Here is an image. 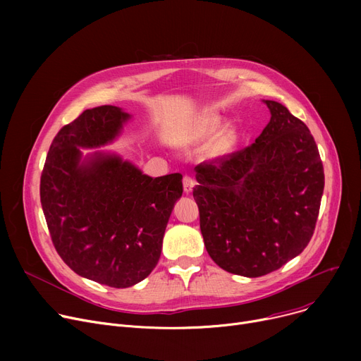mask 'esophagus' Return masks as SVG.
Here are the masks:
<instances>
[{"instance_id": "34e87169", "label": "esophagus", "mask_w": 361, "mask_h": 361, "mask_svg": "<svg viewBox=\"0 0 361 361\" xmlns=\"http://www.w3.org/2000/svg\"><path fill=\"white\" fill-rule=\"evenodd\" d=\"M195 180L192 178V177H184L183 178V188H184V193L185 195H188V193H192V190H193V187H195Z\"/></svg>"}]
</instances>
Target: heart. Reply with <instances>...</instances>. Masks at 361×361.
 <instances>
[{
    "instance_id": "obj_1",
    "label": "heart",
    "mask_w": 361,
    "mask_h": 361,
    "mask_svg": "<svg viewBox=\"0 0 361 361\" xmlns=\"http://www.w3.org/2000/svg\"><path fill=\"white\" fill-rule=\"evenodd\" d=\"M221 123H222L221 117L218 116L202 117L196 123L192 135L187 139L181 140L180 146L184 149L199 146L206 143L207 140H211L215 135L216 137H213L214 139L209 143V146H207V157L218 159V158L230 155L237 142V133L233 127H225L221 131H218L221 127Z\"/></svg>"
}]
</instances>
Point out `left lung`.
Masks as SVG:
<instances>
[{"mask_svg":"<svg viewBox=\"0 0 361 361\" xmlns=\"http://www.w3.org/2000/svg\"><path fill=\"white\" fill-rule=\"evenodd\" d=\"M256 142L196 166L193 197L204 247L224 271L257 278L279 269L309 244L325 187L307 126L279 102Z\"/></svg>","mask_w":361,"mask_h":361,"instance_id":"1","label":"left lung"}]
</instances>
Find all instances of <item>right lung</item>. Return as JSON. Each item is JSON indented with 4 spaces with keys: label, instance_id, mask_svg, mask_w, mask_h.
Returning a JSON list of instances; mask_svg holds the SVG:
<instances>
[{
    "label": "right lung",
    "instance_id": "right-lung-1",
    "mask_svg": "<svg viewBox=\"0 0 361 361\" xmlns=\"http://www.w3.org/2000/svg\"><path fill=\"white\" fill-rule=\"evenodd\" d=\"M131 118L118 106L83 111L52 140L41 176V203L56 253L75 274L114 288L143 281L161 257L183 176L149 177L114 152Z\"/></svg>",
    "mask_w": 361,
    "mask_h": 361
}]
</instances>
